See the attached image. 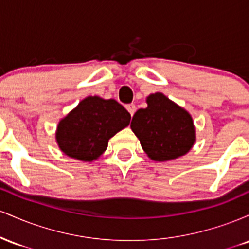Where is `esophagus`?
Here are the masks:
<instances>
[{"label":"esophagus","mask_w":249,"mask_h":249,"mask_svg":"<svg viewBox=\"0 0 249 249\" xmlns=\"http://www.w3.org/2000/svg\"><path fill=\"white\" fill-rule=\"evenodd\" d=\"M126 110L128 111V112H130L131 116H133L134 112H136V105H134V104L126 105Z\"/></svg>","instance_id":"obj_1"}]
</instances>
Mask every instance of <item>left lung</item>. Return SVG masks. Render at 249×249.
Listing matches in <instances>:
<instances>
[{
	"mask_svg": "<svg viewBox=\"0 0 249 249\" xmlns=\"http://www.w3.org/2000/svg\"><path fill=\"white\" fill-rule=\"evenodd\" d=\"M147 107L139 108L131 122V130L141 142L148 158L168 161L190 152L196 142L192 116L164 93H151Z\"/></svg>",
	"mask_w": 249,
	"mask_h": 249,
	"instance_id": "8db88e82",
	"label": "left lung"
}]
</instances>
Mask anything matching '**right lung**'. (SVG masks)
Returning a JSON list of instances; mask_svg holds the SVG:
<instances>
[{
  "instance_id": "add662e5",
  "label": "right lung",
  "mask_w": 249,
  "mask_h": 249,
  "mask_svg": "<svg viewBox=\"0 0 249 249\" xmlns=\"http://www.w3.org/2000/svg\"><path fill=\"white\" fill-rule=\"evenodd\" d=\"M130 119L126 108L115 99L89 96L59 121L57 145L70 158L97 160L107 150L108 139L128 126Z\"/></svg>"
}]
</instances>
